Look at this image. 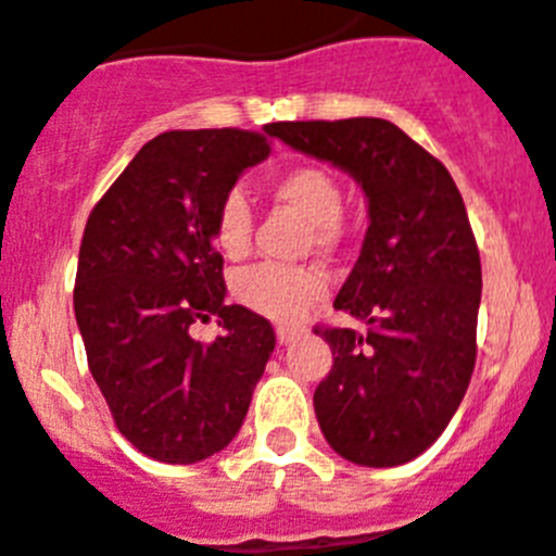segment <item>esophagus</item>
<instances>
[{"instance_id": "obj_1", "label": "esophagus", "mask_w": 556, "mask_h": 556, "mask_svg": "<svg viewBox=\"0 0 556 556\" xmlns=\"http://www.w3.org/2000/svg\"><path fill=\"white\" fill-rule=\"evenodd\" d=\"M301 333H304V328H293V326H279V328H277V339H279V344H290V342H295V339H299Z\"/></svg>"}]
</instances>
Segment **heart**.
<instances>
[{
	"label": "heart",
	"mask_w": 556,
	"mask_h": 556,
	"mask_svg": "<svg viewBox=\"0 0 556 556\" xmlns=\"http://www.w3.org/2000/svg\"><path fill=\"white\" fill-rule=\"evenodd\" d=\"M274 203L299 212L309 223V241L323 252L342 244V185L323 165H290L271 179ZM214 244L228 261L252 250V208L241 192H228L214 214ZM233 295L263 317L279 323L301 320L328 295V277L315 266L257 263L233 277Z\"/></svg>",
	"instance_id": "heart-1"
}]
</instances>
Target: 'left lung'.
<instances>
[{
	"label": "left lung",
	"mask_w": 556,
	"mask_h": 556,
	"mask_svg": "<svg viewBox=\"0 0 556 556\" xmlns=\"http://www.w3.org/2000/svg\"><path fill=\"white\" fill-rule=\"evenodd\" d=\"M288 147L348 170L369 198L364 247L315 326L333 366L315 388L328 445L364 467L415 459L445 432L476 369L481 255L448 168L386 118L277 122Z\"/></svg>",
	"instance_id": "left-lung-1"
}]
</instances>
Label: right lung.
Instances as JSON below:
<instances>
[{
  "mask_svg": "<svg viewBox=\"0 0 556 556\" xmlns=\"http://www.w3.org/2000/svg\"><path fill=\"white\" fill-rule=\"evenodd\" d=\"M268 152L250 129H170L86 219L73 290L86 361L118 432L157 462L195 465L223 451L277 342L266 317L225 304L214 247L219 201ZM214 314L224 333L192 340L191 326Z\"/></svg>",
  "mask_w": 556,
  "mask_h": 556,
  "instance_id": "1",
  "label": "right lung"
}]
</instances>
